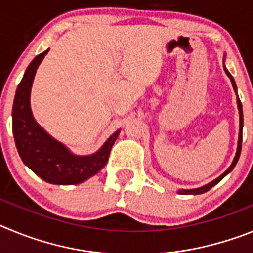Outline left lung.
<instances>
[{
    "label": "left lung",
    "mask_w": 253,
    "mask_h": 253,
    "mask_svg": "<svg viewBox=\"0 0 253 253\" xmlns=\"http://www.w3.org/2000/svg\"><path fill=\"white\" fill-rule=\"evenodd\" d=\"M225 73H227V76L229 78H231V82H232V86H233V90L234 92L237 93V86H236V82H234L233 77H232V75L227 71V68H224ZM237 105H238V110H240V135H238V146H237V152H236V157H234L233 162H232L231 167L227 169V171L224 172V173H222V175L219 176L218 178H215L214 181H211L210 184H207L204 185V186L202 187H198V189H190V190H178V194H184V195H199V194H204L207 193L208 190H210L211 187L214 186V185H216L219 182V181H222L223 178L225 177V176L229 173V172L232 171V169H234V166L237 165V162H238V158H240V154H241V149H242V128H243V111H242V104H241V100L238 99V95H237Z\"/></svg>",
    "instance_id": "left-lung-1"
}]
</instances>
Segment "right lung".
Masks as SVG:
<instances>
[{"mask_svg":"<svg viewBox=\"0 0 253 253\" xmlns=\"http://www.w3.org/2000/svg\"><path fill=\"white\" fill-rule=\"evenodd\" d=\"M49 51L31 60L17 86L12 106V133L22 162L40 178L54 185L81 184L96 175L106 165L113 144L119 135L116 130L104 146L91 156H76L66 146L51 138L37 122L30 109V91L35 72Z\"/></svg>","mask_w":253,"mask_h":253,"instance_id":"1","label":"right lung"}]
</instances>
